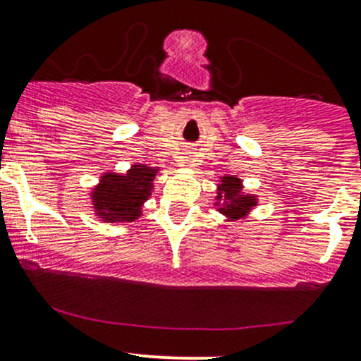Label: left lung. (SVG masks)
Masks as SVG:
<instances>
[{
  "label": "left lung",
  "instance_id": "8db88e82",
  "mask_svg": "<svg viewBox=\"0 0 361 361\" xmlns=\"http://www.w3.org/2000/svg\"><path fill=\"white\" fill-rule=\"evenodd\" d=\"M219 191L220 195L216 196V200L224 196V201H226L220 212L232 216V219H241L251 210V207H255L253 196L241 195V180L238 177H224Z\"/></svg>",
  "mask_w": 361,
  "mask_h": 361
}]
</instances>
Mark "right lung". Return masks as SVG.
<instances>
[{
	"label": "right lung",
	"instance_id": "obj_1",
	"mask_svg": "<svg viewBox=\"0 0 361 361\" xmlns=\"http://www.w3.org/2000/svg\"><path fill=\"white\" fill-rule=\"evenodd\" d=\"M157 170L146 165H133L126 176L106 173L92 191L98 215L110 222H133L141 215V207L153 188Z\"/></svg>",
	"mask_w": 361,
	"mask_h": 361
}]
</instances>
